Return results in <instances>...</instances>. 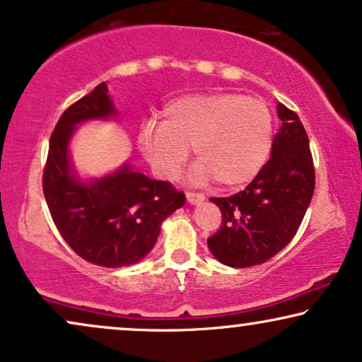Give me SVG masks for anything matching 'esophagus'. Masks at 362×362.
Instances as JSON below:
<instances>
[{
	"instance_id": "obj_1",
	"label": "esophagus",
	"mask_w": 362,
	"mask_h": 362,
	"mask_svg": "<svg viewBox=\"0 0 362 362\" xmlns=\"http://www.w3.org/2000/svg\"><path fill=\"white\" fill-rule=\"evenodd\" d=\"M186 199L189 204H201L204 201V194H201V192H192V191H187L186 192Z\"/></svg>"
}]
</instances>
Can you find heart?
I'll use <instances>...</instances> for the list:
<instances>
[{
	"label": "heart",
	"mask_w": 362,
	"mask_h": 362,
	"mask_svg": "<svg viewBox=\"0 0 362 362\" xmlns=\"http://www.w3.org/2000/svg\"><path fill=\"white\" fill-rule=\"evenodd\" d=\"M273 143V115L264 101L238 93L187 95L168 103L161 124L139 136L141 151L163 177H175L192 148V177L218 180L228 189L251 182L262 170Z\"/></svg>",
	"instance_id": "1"
}]
</instances>
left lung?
Instances as JSON below:
<instances>
[{"mask_svg": "<svg viewBox=\"0 0 362 362\" xmlns=\"http://www.w3.org/2000/svg\"><path fill=\"white\" fill-rule=\"evenodd\" d=\"M278 116L283 124L271 158L255 180L229 198L209 199L221 209L223 221L208 246L226 266L269 261L291 243L311 203L316 175L308 133L299 116L281 103Z\"/></svg>", "mask_w": 362, "mask_h": 362, "instance_id": "left-lung-1", "label": "left lung"}]
</instances>
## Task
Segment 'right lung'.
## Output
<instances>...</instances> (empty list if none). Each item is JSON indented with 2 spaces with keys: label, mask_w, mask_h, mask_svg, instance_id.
<instances>
[{
  "label": "right lung",
  "mask_w": 362,
  "mask_h": 362,
  "mask_svg": "<svg viewBox=\"0 0 362 362\" xmlns=\"http://www.w3.org/2000/svg\"><path fill=\"white\" fill-rule=\"evenodd\" d=\"M116 115L106 83L69 106L51 134L43 173L45 199L59 234L79 257L105 267L143 259L156 244L164 219L186 201L171 182L149 180L129 164L98 180H79L68 149L74 129L84 121Z\"/></svg>",
  "instance_id": "right-lung-1"
}]
</instances>
